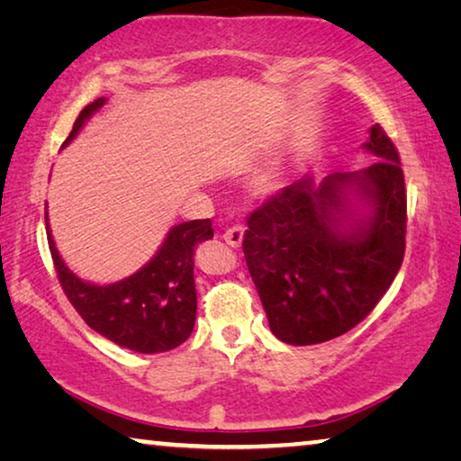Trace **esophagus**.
Instances as JSON below:
<instances>
[{"mask_svg":"<svg viewBox=\"0 0 461 461\" xmlns=\"http://www.w3.org/2000/svg\"><path fill=\"white\" fill-rule=\"evenodd\" d=\"M243 232H245V229L240 224L230 226V229L222 235L224 243L230 245V247H235V249H237V247H240V243H243Z\"/></svg>","mask_w":461,"mask_h":461,"instance_id":"34e87169","label":"esophagus"}]
</instances>
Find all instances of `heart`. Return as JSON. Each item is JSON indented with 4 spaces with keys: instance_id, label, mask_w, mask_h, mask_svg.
I'll return each mask as SVG.
<instances>
[{
    "instance_id": "heart-1",
    "label": "heart",
    "mask_w": 461,
    "mask_h": 461,
    "mask_svg": "<svg viewBox=\"0 0 461 461\" xmlns=\"http://www.w3.org/2000/svg\"><path fill=\"white\" fill-rule=\"evenodd\" d=\"M282 183V173L280 168H266V171H261L258 176L253 179V191L258 195H270L272 191H276L280 187Z\"/></svg>"
}]
</instances>
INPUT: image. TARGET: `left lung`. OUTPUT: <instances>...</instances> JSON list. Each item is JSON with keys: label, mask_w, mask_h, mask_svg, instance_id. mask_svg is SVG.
Listing matches in <instances>:
<instances>
[{"label": "left lung", "mask_w": 461, "mask_h": 461, "mask_svg": "<svg viewBox=\"0 0 461 461\" xmlns=\"http://www.w3.org/2000/svg\"><path fill=\"white\" fill-rule=\"evenodd\" d=\"M360 173L313 176L255 208L243 237L247 267L272 334L309 346L350 331L371 313L400 272L406 251V185L400 154L379 123ZM359 195L366 212L349 206Z\"/></svg>", "instance_id": "1"}]
</instances>
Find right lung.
Instances as JSON below:
<instances>
[{
    "mask_svg": "<svg viewBox=\"0 0 461 461\" xmlns=\"http://www.w3.org/2000/svg\"><path fill=\"white\" fill-rule=\"evenodd\" d=\"M103 104L104 98H96L80 111L63 146L77 136L86 119ZM212 237L210 218L176 224L141 270L115 285L96 286L68 270L47 222L55 272L77 315L111 342L141 354L173 350L191 336L197 309L194 253L202 240Z\"/></svg>",
    "mask_w": 461,
    "mask_h": 461,
    "instance_id": "1",
    "label": "right lung"
}]
</instances>
